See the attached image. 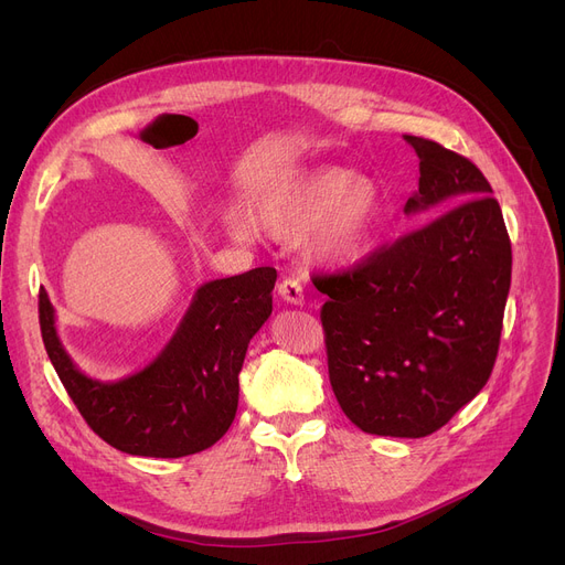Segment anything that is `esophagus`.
<instances>
[{
    "label": "esophagus",
    "mask_w": 565,
    "mask_h": 565,
    "mask_svg": "<svg viewBox=\"0 0 565 565\" xmlns=\"http://www.w3.org/2000/svg\"><path fill=\"white\" fill-rule=\"evenodd\" d=\"M279 295H281V298H284L288 305H295V307H302V305H305L302 284H300V279H295V277L281 279V284H279Z\"/></svg>",
    "instance_id": "1"
}]
</instances>
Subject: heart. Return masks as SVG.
<instances>
[{
	"label": "heart",
	"mask_w": 565,
	"mask_h": 565,
	"mask_svg": "<svg viewBox=\"0 0 565 565\" xmlns=\"http://www.w3.org/2000/svg\"><path fill=\"white\" fill-rule=\"evenodd\" d=\"M252 217L279 237L311 228L309 247L320 260L345 267L362 263L384 217V196L375 181L345 167H313L263 188L252 201ZM233 241H252L254 226L237 207L224 211Z\"/></svg>",
	"instance_id": "obj_1"
}]
</instances>
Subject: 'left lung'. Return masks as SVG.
Listing matches in <instances>:
<instances>
[{
    "mask_svg": "<svg viewBox=\"0 0 565 565\" xmlns=\"http://www.w3.org/2000/svg\"><path fill=\"white\" fill-rule=\"evenodd\" d=\"M419 190L405 215L443 211L350 273L316 277L334 396L371 435L426 437L492 373L511 288V241L477 164L405 135Z\"/></svg>",
    "mask_w": 565,
    "mask_h": 565,
    "instance_id": "obj_1",
    "label": "left lung"
}]
</instances>
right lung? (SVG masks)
I'll list each match as a JSON object with an SVG mask.
<instances>
[{
  "instance_id": "obj_1",
  "label": "right lung",
  "mask_w": 565,
  "mask_h": 565,
  "mask_svg": "<svg viewBox=\"0 0 565 565\" xmlns=\"http://www.w3.org/2000/svg\"><path fill=\"white\" fill-rule=\"evenodd\" d=\"M275 267L205 281L153 362L121 380L79 371L56 332L47 290L39 320L47 358L79 414L109 447L146 458L199 454L228 430L247 345L273 313Z\"/></svg>"
}]
</instances>
